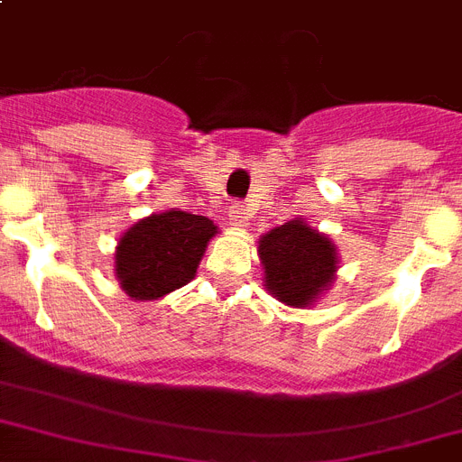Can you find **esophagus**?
Returning <instances> with one entry per match:
<instances>
[{
    "instance_id": "esophagus-1",
    "label": "esophagus",
    "mask_w": 462,
    "mask_h": 462,
    "mask_svg": "<svg viewBox=\"0 0 462 462\" xmlns=\"http://www.w3.org/2000/svg\"><path fill=\"white\" fill-rule=\"evenodd\" d=\"M228 219H231V226H236V228L247 226V222H250V217H247L245 205H240V203H231V205H228Z\"/></svg>"
}]
</instances>
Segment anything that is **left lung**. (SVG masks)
I'll return each instance as SVG.
<instances>
[{
  "label": "left lung",
  "instance_id": "8db88e82",
  "mask_svg": "<svg viewBox=\"0 0 462 462\" xmlns=\"http://www.w3.org/2000/svg\"><path fill=\"white\" fill-rule=\"evenodd\" d=\"M259 257L266 290L294 309L310 306L332 285L338 263L332 240L301 219H291L262 236Z\"/></svg>",
  "mask_w": 462,
  "mask_h": 462
}]
</instances>
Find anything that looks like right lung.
Returning a JSON list of instances; mask_svg holds the SVG:
<instances>
[{
  "instance_id": "add662e5",
  "label": "right lung",
  "mask_w": 462,
  "mask_h": 462,
  "mask_svg": "<svg viewBox=\"0 0 462 462\" xmlns=\"http://www.w3.org/2000/svg\"><path fill=\"white\" fill-rule=\"evenodd\" d=\"M217 234L212 219L168 210L140 219L116 247V278L130 299L152 301L191 282L205 247Z\"/></svg>"
}]
</instances>
